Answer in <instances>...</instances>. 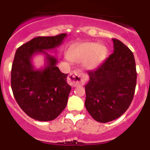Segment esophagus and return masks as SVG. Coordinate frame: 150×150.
<instances>
[{
	"mask_svg": "<svg viewBox=\"0 0 150 150\" xmlns=\"http://www.w3.org/2000/svg\"><path fill=\"white\" fill-rule=\"evenodd\" d=\"M87 79V77L84 74L80 71H73L70 73L68 78V81L69 84H71L73 87H76L78 85H82L84 84V81Z\"/></svg>",
	"mask_w": 150,
	"mask_h": 150,
	"instance_id": "esophagus-1",
	"label": "esophagus"
}]
</instances>
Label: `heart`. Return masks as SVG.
<instances>
[{"label": "heart", "mask_w": 150, "mask_h": 150, "mask_svg": "<svg viewBox=\"0 0 150 150\" xmlns=\"http://www.w3.org/2000/svg\"><path fill=\"white\" fill-rule=\"evenodd\" d=\"M106 52V47L103 44L83 42L72 46L68 52L67 56L72 61H82L84 67L87 70H91L103 62Z\"/></svg>", "instance_id": "heart-1"}]
</instances>
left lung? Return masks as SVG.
I'll return each instance as SVG.
<instances>
[{
  "mask_svg": "<svg viewBox=\"0 0 150 150\" xmlns=\"http://www.w3.org/2000/svg\"><path fill=\"white\" fill-rule=\"evenodd\" d=\"M114 52L93 71L87 72L85 107L99 122H111L126 112L133 98L137 73L130 49L113 38Z\"/></svg>",
  "mask_w": 150,
  "mask_h": 150,
  "instance_id": "1",
  "label": "left lung"
}]
</instances>
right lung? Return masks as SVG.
Returning <instances> with one entry per match:
<instances>
[{
	"instance_id": "1",
	"label": "right lung",
	"mask_w": 150,
	"mask_h": 150,
	"mask_svg": "<svg viewBox=\"0 0 150 150\" xmlns=\"http://www.w3.org/2000/svg\"><path fill=\"white\" fill-rule=\"evenodd\" d=\"M66 36V33H61L36 37L16 51L11 72L13 94L23 112L36 120H53L67 105L71 90L67 83L68 74L59 70L56 66L58 60L47 52L59 47ZM38 53L46 57L45 66L39 70L31 62Z\"/></svg>"
}]
</instances>
